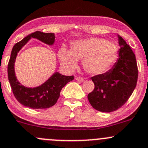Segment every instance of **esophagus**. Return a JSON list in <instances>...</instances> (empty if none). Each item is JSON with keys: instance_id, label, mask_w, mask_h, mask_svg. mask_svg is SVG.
Returning <instances> with one entry per match:
<instances>
[{"instance_id": "obj_1", "label": "esophagus", "mask_w": 148, "mask_h": 148, "mask_svg": "<svg viewBox=\"0 0 148 148\" xmlns=\"http://www.w3.org/2000/svg\"><path fill=\"white\" fill-rule=\"evenodd\" d=\"M75 79L77 80V81L80 82H83L84 81V79L82 78V77H76Z\"/></svg>"}]
</instances>
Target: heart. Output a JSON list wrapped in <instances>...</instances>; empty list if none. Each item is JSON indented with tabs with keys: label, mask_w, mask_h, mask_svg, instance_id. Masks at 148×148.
<instances>
[{
	"label": "heart",
	"mask_w": 148,
	"mask_h": 148,
	"mask_svg": "<svg viewBox=\"0 0 148 148\" xmlns=\"http://www.w3.org/2000/svg\"><path fill=\"white\" fill-rule=\"evenodd\" d=\"M117 46L113 43L99 38L77 40L71 44V51L65 46L58 52L61 62L66 69L72 71L83 59L82 65L86 72L100 75L107 72L117 58Z\"/></svg>",
	"instance_id": "heart-1"
}]
</instances>
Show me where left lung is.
I'll return each mask as SVG.
<instances>
[{
    "label": "left lung",
    "instance_id": "left-lung-1",
    "mask_svg": "<svg viewBox=\"0 0 148 148\" xmlns=\"http://www.w3.org/2000/svg\"><path fill=\"white\" fill-rule=\"evenodd\" d=\"M118 41L119 58L112 68L91 78L95 89L88 95V100L93 108L103 112H111L120 108L131 96L138 82L135 53L119 35Z\"/></svg>",
    "mask_w": 148,
    "mask_h": 148
}]
</instances>
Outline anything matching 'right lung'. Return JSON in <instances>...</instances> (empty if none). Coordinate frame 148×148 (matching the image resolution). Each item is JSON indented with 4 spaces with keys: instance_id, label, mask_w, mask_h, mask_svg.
<instances>
[{
    "instance_id": "add662e5",
    "label": "right lung",
    "mask_w": 148,
    "mask_h": 148,
    "mask_svg": "<svg viewBox=\"0 0 148 148\" xmlns=\"http://www.w3.org/2000/svg\"><path fill=\"white\" fill-rule=\"evenodd\" d=\"M31 38L51 46L54 44L55 35L52 33L36 31L29 34L13 46L8 65V80L16 99L19 103L31 109H46L54 105L57 102L62 88L74 79V76H64L55 72L49 79L36 87H26L21 84L15 74V62L19 51Z\"/></svg>"
}]
</instances>
